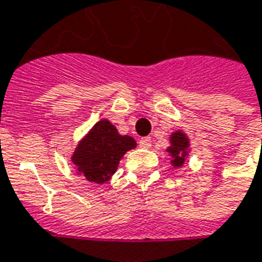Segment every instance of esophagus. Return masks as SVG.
Segmentation results:
<instances>
[{"mask_svg":"<svg viewBox=\"0 0 262 262\" xmlns=\"http://www.w3.org/2000/svg\"><path fill=\"white\" fill-rule=\"evenodd\" d=\"M139 146H141L142 149H149L150 146H151V139L149 137L141 138L139 139Z\"/></svg>","mask_w":262,"mask_h":262,"instance_id":"obj_1","label":"esophagus"}]
</instances>
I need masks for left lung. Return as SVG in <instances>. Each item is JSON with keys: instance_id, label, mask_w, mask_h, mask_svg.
<instances>
[{"instance_id": "obj_1", "label": "left lung", "mask_w": 262, "mask_h": 262, "mask_svg": "<svg viewBox=\"0 0 262 262\" xmlns=\"http://www.w3.org/2000/svg\"><path fill=\"white\" fill-rule=\"evenodd\" d=\"M169 143L167 153L171 156V165L173 168L183 167L190 151V139L186 134L179 129L169 135Z\"/></svg>"}]
</instances>
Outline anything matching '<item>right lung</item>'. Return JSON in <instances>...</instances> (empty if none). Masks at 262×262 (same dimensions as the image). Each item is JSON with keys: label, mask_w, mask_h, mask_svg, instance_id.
<instances>
[{"label": "right lung", "mask_w": 262, "mask_h": 262, "mask_svg": "<svg viewBox=\"0 0 262 262\" xmlns=\"http://www.w3.org/2000/svg\"><path fill=\"white\" fill-rule=\"evenodd\" d=\"M134 147L137 142L133 137L120 135L111 121L102 119L80 139L71 161L76 173L91 183L102 184L112 178L123 156Z\"/></svg>", "instance_id": "1"}]
</instances>
